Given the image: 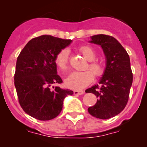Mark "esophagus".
<instances>
[{"label": "esophagus", "mask_w": 147, "mask_h": 147, "mask_svg": "<svg viewBox=\"0 0 147 147\" xmlns=\"http://www.w3.org/2000/svg\"><path fill=\"white\" fill-rule=\"evenodd\" d=\"M84 91H78V90H75V91L73 92L74 94H76V95H78V94H84Z\"/></svg>", "instance_id": "34e87169"}]
</instances>
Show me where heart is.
I'll list each match as a JSON object with an SVG mask.
<instances>
[{"label": "heart", "mask_w": 147, "mask_h": 147, "mask_svg": "<svg viewBox=\"0 0 147 147\" xmlns=\"http://www.w3.org/2000/svg\"><path fill=\"white\" fill-rule=\"evenodd\" d=\"M79 51L83 57L89 61L85 69L89 70L83 72H74L65 80V84L69 88L80 90L87 87L93 80L94 76L100 78L106 71V65L102 60H95L97 51L90 45H83L79 48ZM55 62L61 72H66L69 69V52L67 49H63L56 55Z\"/></svg>", "instance_id": "obj_1"}]
</instances>
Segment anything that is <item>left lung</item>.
I'll list each match as a JSON object with an SVG mask.
<instances>
[{
	"instance_id": "8db88e82",
	"label": "left lung",
	"mask_w": 147,
	"mask_h": 147,
	"mask_svg": "<svg viewBox=\"0 0 147 147\" xmlns=\"http://www.w3.org/2000/svg\"><path fill=\"white\" fill-rule=\"evenodd\" d=\"M90 42L101 45L106 56V71L99 84L85 90L95 94V105L88 108V112L96 118L109 119L119 114L127 105L133 74L128 53L112 36L93 35Z\"/></svg>"
}]
</instances>
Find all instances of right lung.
I'll list each match as a JSON object with an SVG mask.
<instances>
[{"mask_svg":"<svg viewBox=\"0 0 147 147\" xmlns=\"http://www.w3.org/2000/svg\"><path fill=\"white\" fill-rule=\"evenodd\" d=\"M71 42L41 35L30 40L18 57L14 83L18 102L33 118L41 121L55 118L62 111L65 97L73 94L70 90L53 87L63 82L55 59Z\"/></svg>","mask_w":147,"mask_h":147,"instance_id":"right-lung-1","label":"right lung"}]
</instances>
